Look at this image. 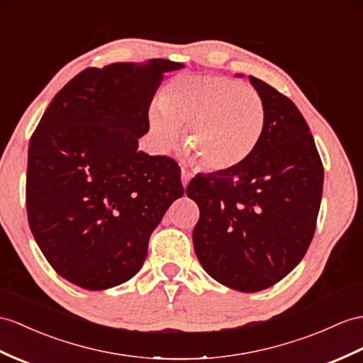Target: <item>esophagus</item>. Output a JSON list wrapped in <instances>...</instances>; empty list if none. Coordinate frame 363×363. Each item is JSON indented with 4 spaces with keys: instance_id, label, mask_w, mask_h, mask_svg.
<instances>
[{
    "instance_id": "obj_1",
    "label": "esophagus",
    "mask_w": 363,
    "mask_h": 363,
    "mask_svg": "<svg viewBox=\"0 0 363 363\" xmlns=\"http://www.w3.org/2000/svg\"><path fill=\"white\" fill-rule=\"evenodd\" d=\"M191 179H192V172H189L188 169H184V167H182V183H183L184 188L188 186V183L191 182Z\"/></svg>"
}]
</instances>
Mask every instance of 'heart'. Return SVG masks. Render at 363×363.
<instances>
[{
    "mask_svg": "<svg viewBox=\"0 0 363 363\" xmlns=\"http://www.w3.org/2000/svg\"><path fill=\"white\" fill-rule=\"evenodd\" d=\"M149 130L158 151L179 145L182 128L192 160L211 171L243 163L262 138L267 106L260 94L222 75L182 77L166 86L160 103L147 113Z\"/></svg>",
    "mask_w": 363,
    "mask_h": 363,
    "instance_id": "obj_1",
    "label": "heart"
}]
</instances>
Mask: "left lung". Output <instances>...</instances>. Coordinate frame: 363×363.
<instances>
[{"label": "left lung", "mask_w": 363, "mask_h": 363, "mask_svg": "<svg viewBox=\"0 0 363 363\" xmlns=\"http://www.w3.org/2000/svg\"><path fill=\"white\" fill-rule=\"evenodd\" d=\"M250 82L267 106L257 147L238 166L196 175L186 188L200 209L192 233L197 259L212 279L242 293L276 285L303 259L323 188L303 115L272 86Z\"/></svg>", "instance_id": "1"}]
</instances>
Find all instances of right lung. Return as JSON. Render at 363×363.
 <instances>
[{
  "label": "right lung",
  "instance_id": "right-lung-1",
  "mask_svg": "<svg viewBox=\"0 0 363 363\" xmlns=\"http://www.w3.org/2000/svg\"><path fill=\"white\" fill-rule=\"evenodd\" d=\"M183 67H87L61 89L29 143L26 206L30 231L61 277L100 291L134 277L171 203L183 196L180 167L138 151L163 74Z\"/></svg>",
  "mask_w": 363,
  "mask_h": 363
}]
</instances>
